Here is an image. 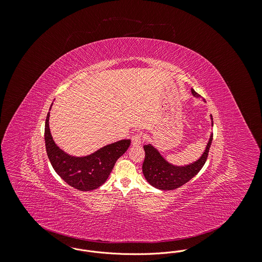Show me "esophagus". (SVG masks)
Returning a JSON list of instances; mask_svg holds the SVG:
<instances>
[{
  "mask_svg": "<svg viewBox=\"0 0 262 262\" xmlns=\"http://www.w3.org/2000/svg\"><path fill=\"white\" fill-rule=\"evenodd\" d=\"M143 140H144V138H143L142 133H135L132 136V139H131L133 145H139V144H141L143 142Z\"/></svg>",
  "mask_w": 262,
  "mask_h": 262,
  "instance_id": "obj_1",
  "label": "esophagus"
}]
</instances>
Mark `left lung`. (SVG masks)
<instances>
[{"label": "left lung", "instance_id": "left-lung-1", "mask_svg": "<svg viewBox=\"0 0 262 262\" xmlns=\"http://www.w3.org/2000/svg\"><path fill=\"white\" fill-rule=\"evenodd\" d=\"M191 93L195 97L201 96L193 89H191ZM212 139L213 134L210 136L204 154L196 162L183 167L169 164L154 146L150 144L144 145L145 158L142 164V172L145 179L150 185L163 190H172L182 186L194 177L205 165Z\"/></svg>", "mask_w": 262, "mask_h": 262}]
</instances>
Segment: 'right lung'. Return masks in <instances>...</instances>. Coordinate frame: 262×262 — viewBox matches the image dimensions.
I'll return each instance as SVG.
<instances>
[{
    "label": "right lung",
    "instance_id": "right-lung-1",
    "mask_svg": "<svg viewBox=\"0 0 262 262\" xmlns=\"http://www.w3.org/2000/svg\"><path fill=\"white\" fill-rule=\"evenodd\" d=\"M48 113L45 123V145L49 161L55 172L72 187L79 190H93L108 178L117 160L125 154L131 141L123 139L108 144L94 154L76 158L66 154L53 141L49 129Z\"/></svg>",
    "mask_w": 262,
    "mask_h": 262
}]
</instances>
